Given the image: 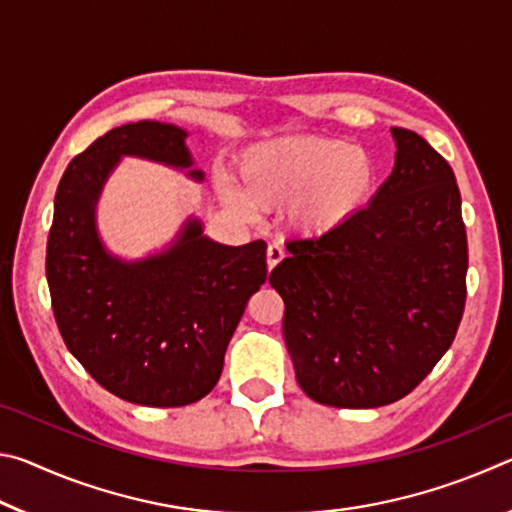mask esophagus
I'll return each instance as SVG.
<instances>
[{
    "instance_id": "34e87169",
    "label": "esophagus",
    "mask_w": 512,
    "mask_h": 512,
    "mask_svg": "<svg viewBox=\"0 0 512 512\" xmlns=\"http://www.w3.org/2000/svg\"><path fill=\"white\" fill-rule=\"evenodd\" d=\"M284 259V250H282V246L280 244H271L266 248V264H268V271H271V268H275L277 264H280Z\"/></svg>"
}]
</instances>
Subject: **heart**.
I'll return each mask as SVG.
<instances>
[{"label":"heart","mask_w":512,"mask_h":512,"mask_svg":"<svg viewBox=\"0 0 512 512\" xmlns=\"http://www.w3.org/2000/svg\"><path fill=\"white\" fill-rule=\"evenodd\" d=\"M377 169L370 155L336 137L291 135L253 144L237 160V187L221 194L244 219L289 207L300 235L323 237L343 228L370 203Z\"/></svg>","instance_id":"obj_1"}]
</instances>
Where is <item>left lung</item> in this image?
Here are the masks:
<instances>
[{
    "mask_svg": "<svg viewBox=\"0 0 512 512\" xmlns=\"http://www.w3.org/2000/svg\"><path fill=\"white\" fill-rule=\"evenodd\" d=\"M395 167L368 207L289 241L271 287L302 391L336 409L402 400L452 345L465 309L467 235L454 171L418 133L391 128Z\"/></svg>",
    "mask_w": 512,
    "mask_h": 512,
    "instance_id": "left-lung-1",
    "label": "left lung"
}]
</instances>
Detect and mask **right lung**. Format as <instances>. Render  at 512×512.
Segmentation results:
<instances>
[{"mask_svg":"<svg viewBox=\"0 0 512 512\" xmlns=\"http://www.w3.org/2000/svg\"><path fill=\"white\" fill-rule=\"evenodd\" d=\"M187 131L160 121L112 128L60 178L47 241L51 307L67 350L99 384L142 406H187L212 391L248 298L266 282V244L225 246L187 219L173 244L135 262L110 255L97 203L121 155L192 167ZM203 180L201 169L187 171Z\"/></svg>","mask_w":512,"mask_h":512,"instance_id":"right-lung-1","label":"right lung"}]
</instances>
